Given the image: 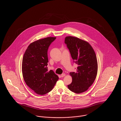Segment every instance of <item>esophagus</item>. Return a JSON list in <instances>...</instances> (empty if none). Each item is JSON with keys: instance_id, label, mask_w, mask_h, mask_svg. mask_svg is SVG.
Listing matches in <instances>:
<instances>
[{"instance_id": "obj_1", "label": "esophagus", "mask_w": 121, "mask_h": 121, "mask_svg": "<svg viewBox=\"0 0 121 121\" xmlns=\"http://www.w3.org/2000/svg\"><path fill=\"white\" fill-rule=\"evenodd\" d=\"M61 77H62V78H63V77L65 76V73H63V74H61Z\"/></svg>"}]
</instances>
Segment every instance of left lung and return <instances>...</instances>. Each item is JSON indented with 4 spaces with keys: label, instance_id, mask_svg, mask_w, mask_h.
I'll list each match as a JSON object with an SVG mask.
<instances>
[{
    "label": "left lung",
    "instance_id": "obj_1",
    "mask_svg": "<svg viewBox=\"0 0 121 121\" xmlns=\"http://www.w3.org/2000/svg\"><path fill=\"white\" fill-rule=\"evenodd\" d=\"M65 43L73 62L78 65L76 72L70 73L72 82L68 87L76 93L84 92L92 85L97 74L98 62L95 52L88 43L76 37H66Z\"/></svg>",
    "mask_w": 121,
    "mask_h": 121
}]
</instances>
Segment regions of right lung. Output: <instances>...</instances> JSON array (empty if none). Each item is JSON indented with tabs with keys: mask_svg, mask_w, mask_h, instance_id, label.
<instances>
[{
	"mask_svg": "<svg viewBox=\"0 0 121 121\" xmlns=\"http://www.w3.org/2000/svg\"><path fill=\"white\" fill-rule=\"evenodd\" d=\"M56 37H48L30 43L23 55L22 70L25 83L35 93L50 92L58 79L51 70L48 71V50Z\"/></svg>",
	"mask_w": 121,
	"mask_h": 121,
	"instance_id": "right-lung-1",
	"label": "right lung"
}]
</instances>
